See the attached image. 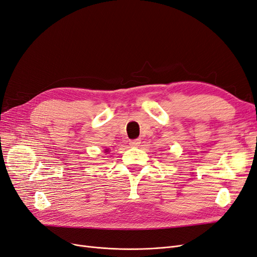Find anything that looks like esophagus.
Returning a JSON list of instances; mask_svg holds the SVG:
<instances>
[{
	"mask_svg": "<svg viewBox=\"0 0 257 257\" xmlns=\"http://www.w3.org/2000/svg\"><path fill=\"white\" fill-rule=\"evenodd\" d=\"M129 144H130V146H132V147H138V146L141 144V140H140V139L131 140V141L129 142Z\"/></svg>",
	"mask_w": 257,
	"mask_h": 257,
	"instance_id": "obj_1",
	"label": "esophagus"
}]
</instances>
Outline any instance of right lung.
Listing matches in <instances>:
<instances>
[{
    "mask_svg": "<svg viewBox=\"0 0 257 257\" xmlns=\"http://www.w3.org/2000/svg\"><path fill=\"white\" fill-rule=\"evenodd\" d=\"M108 151H109V149H106V150H104V153H108Z\"/></svg>",
    "mask_w": 257,
    "mask_h": 257,
    "instance_id": "1",
    "label": "right lung"
}]
</instances>
